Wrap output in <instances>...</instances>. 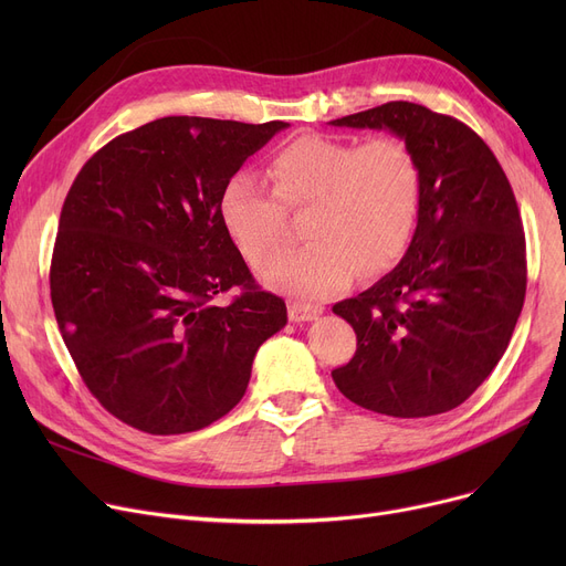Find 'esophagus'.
<instances>
[{
  "label": "esophagus",
  "mask_w": 566,
  "mask_h": 566,
  "mask_svg": "<svg viewBox=\"0 0 566 566\" xmlns=\"http://www.w3.org/2000/svg\"><path fill=\"white\" fill-rule=\"evenodd\" d=\"M318 314H321V307H316V305H307V303H298V301L289 303V318L295 323L314 321Z\"/></svg>",
  "instance_id": "obj_1"
}]
</instances>
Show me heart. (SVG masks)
<instances>
[{
	"mask_svg": "<svg viewBox=\"0 0 566 566\" xmlns=\"http://www.w3.org/2000/svg\"><path fill=\"white\" fill-rule=\"evenodd\" d=\"M268 178L273 190L254 171H235L222 188L220 216L238 250L259 263L283 240V211L311 206V243L259 265L261 282L277 291L325 298L346 289L355 271H388L418 227L422 169L397 137H295L268 163Z\"/></svg>",
	"mask_w": 566,
	"mask_h": 566,
	"instance_id": "b5f03b06",
	"label": "heart"
}]
</instances>
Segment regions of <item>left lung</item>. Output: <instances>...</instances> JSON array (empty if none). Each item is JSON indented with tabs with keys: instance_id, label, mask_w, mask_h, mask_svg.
<instances>
[{
	"instance_id": "left-lung-1",
	"label": "left lung",
	"mask_w": 566,
	"mask_h": 566,
	"mask_svg": "<svg viewBox=\"0 0 566 566\" xmlns=\"http://www.w3.org/2000/svg\"><path fill=\"white\" fill-rule=\"evenodd\" d=\"M331 124L390 130L422 169L418 227L401 263L333 307L358 335L333 380L380 415L448 412L489 378L523 310L525 233L512 186L478 133L424 105L392 101Z\"/></svg>"
}]
</instances>
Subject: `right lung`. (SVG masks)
<instances>
[{
  "mask_svg": "<svg viewBox=\"0 0 566 566\" xmlns=\"http://www.w3.org/2000/svg\"><path fill=\"white\" fill-rule=\"evenodd\" d=\"M284 122L165 116L114 137L73 181L50 265L71 358L107 412L174 436L243 399L259 346L286 325L220 216V195ZM231 285L244 293L212 305Z\"/></svg>",
  "mask_w": 566,
  "mask_h": 566,
  "instance_id": "add662e5",
  "label": "right lung"
}]
</instances>
